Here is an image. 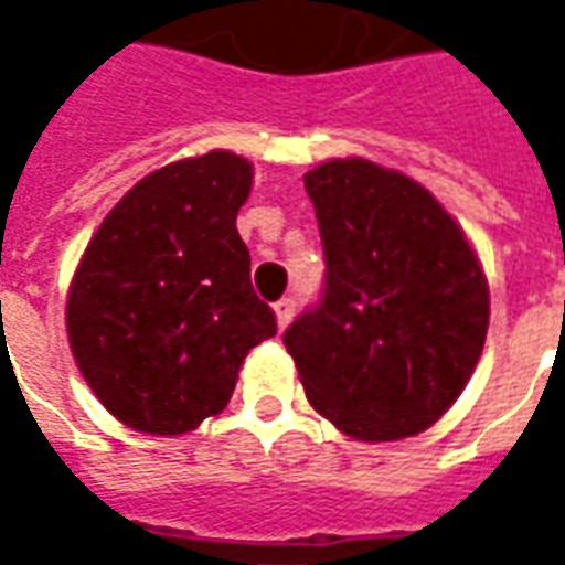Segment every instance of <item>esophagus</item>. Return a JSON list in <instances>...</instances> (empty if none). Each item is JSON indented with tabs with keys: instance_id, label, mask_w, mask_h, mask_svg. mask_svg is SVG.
<instances>
[{
	"instance_id": "esophagus-1",
	"label": "esophagus",
	"mask_w": 565,
	"mask_h": 565,
	"mask_svg": "<svg viewBox=\"0 0 565 565\" xmlns=\"http://www.w3.org/2000/svg\"><path fill=\"white\" fill-rule=\"evenodd\" d=\"M273 311H276V323H279V330H286L295 317V298H279V301L273 305Z\"/></svg>"
}]
</instances>
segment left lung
<instances>
[{"label":"left lung","instance_id":"obj_1","mask_svg":"<svg viewBox=\"0 0 565 565\" xmlns=\"http://www.w3.org/2000/svg\"><path fill=\"white\" fill-rule=\"evenodd\" d=\"M323 242V295L286 330L301 386L349 437L427 430L481 359L488 279L440 201L396 169L330 160L305 175Z\"/></svg>","mask_w":565,"mask_h":565}]
</instances>
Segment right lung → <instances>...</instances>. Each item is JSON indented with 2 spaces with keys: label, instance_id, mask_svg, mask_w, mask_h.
<instances>
[{
  "label": "right lung",
  "instance_id": "right-lung-1",
  "mask_svg": "<svg viewBox=\"0 0 565 565\" xmlns=\"http://www.w3.org/2000/svg\"><path fill=\"white\" fill-rule=\"evenodd\" d=\"M254 166L210 150L143 175L77 264L65 327L87 386L121 424L179 437L220 415L276 317L235 228Z\"/></svg>",
  "mask_w": 565,
  "mask_h": 565
}]
</instances>
